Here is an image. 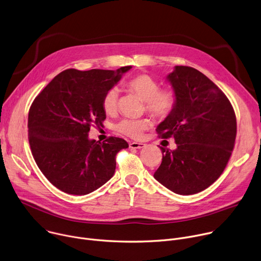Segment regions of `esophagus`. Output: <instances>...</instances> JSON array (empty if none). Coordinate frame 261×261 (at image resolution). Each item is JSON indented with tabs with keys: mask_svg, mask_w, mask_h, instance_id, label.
<instances>
[{
	"mask_svg": "<svg viewBox=\"0 0 261 261\" xmlns=\"http://www.w3.org/2000/svg\"><path fill=\"white\" fill-rule=\"evenodd\" d=\"M129 145L131 148H142L145 144L141 143V142H130Z\"/></svg>",
	"mask_w": 261,
	"mask_h": 261,
	"instance_id": "1",
	"label": "esophagus"
}]
</instances>
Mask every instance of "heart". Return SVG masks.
Here are the masks:
<instances>
[{
    "label": "heart",
    "mask_w": 261,
    "mask_h": 261,
    "mask_svg": "<svg viewBox=\"0 0 261 261\" xmlns=\"http://www.w3.org/2000/svg\"><path fill=\"white\" fill-rule=\"evenodd\" d=\"M127 88L144 101L145 109L151 116L157 119L166 118L174 107L175 95L171 89H160L159 84L150 75L141 74L127 83ZM119 92L117 89H110L106 92L102 100V107L107 115H114L118 107ZM148 127L145 119H126L116 125V130L134 139L142 136Z\"/></svg>",
    "instance_id": "b5f03b06"
}]
</instances>
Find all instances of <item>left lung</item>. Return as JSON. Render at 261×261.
<instances>
[{
	"instance_id": "obj_1",
	"label": "left lung",
	"mask_w": 261,
	"mask_h": 261,
	"mask_svg": "<svg viewBox=\"0 0 261 261\" xmlns=\"http://www.w3.org/2000/svg\"><path fill=\"white\" fill-rule=\"evenodd\" d=\"M175 95L171 113L157 126L176 148L160 147L163 158L154 177L179 195L198 193L223 172L237 136L234 110L225 96L198 70L175 66L166 76Z\"/></svg>"
}]
</instances>
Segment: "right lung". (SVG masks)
<instances>
[{"label":"right lung","instance_id":"right-lung-1","mask_svg":"<svg viewBox=\"0 0 261 261\" xmlns=\"http://www.w3.org/2000/svg\"><path fill=\"white\" fill-rule=\"evenodd\" d=\"M131 68L65 70L32 103L28 120L32 154L61 191L86 195L115 174L116 156L129 144L119 137L96 141L89 138V131L93 124L102 125L104 95Z\"/></svg>","mask_w":261,"mask_h":261}]
</instances>
